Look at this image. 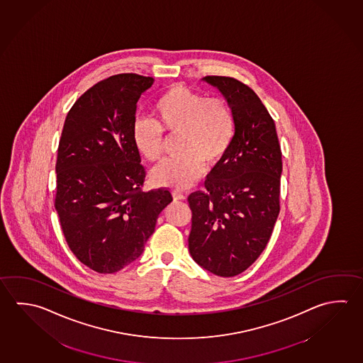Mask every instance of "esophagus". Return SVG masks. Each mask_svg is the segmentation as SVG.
I'll use <instances>...</instances> for the list:
<instances>
[{
  "mask_svg": "<svg viewBox=\"0 0 363 363\" xmlns=\"http://www.w3.org/2000/svg\"><path fill=\"white\" fill-rule=\"evenodd\" d=\"M172 198H174L175 201H185V199H186L184 194H182V193L178 191H172Z\"/></svg>",
  "mask_w": 363,
  "mask_h": 363,
  "instance_id": "1",
  "label": "esophagus"
}]
</instances>
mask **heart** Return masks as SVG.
Masks as SVG:
<instances>
[{
  "label": "heart",
  "mask_w": 363,
  "mask_h": 363,
  "mask_svg": "<svg viewBox=\"0 0 363 363\" xmlns=\"http://www.w3.org/2000/svg\"><path fill=\"white\" fill-rule=\"evenodd\" d=\"M156 121L135 120L133 143L148 161L162 155V132L179 134L178 157L162 161L151 172L155 184L188 189L205 172V165L218 164L229 150L235 123L229 104L223 99H206L189 86L175 84L153 106Z\"/></svg>",
  "instance_id": "1"
}]
</instances>
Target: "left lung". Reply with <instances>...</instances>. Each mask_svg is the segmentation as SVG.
<instances>
[{
    "label": "left lung",
    "instance_id": "1",
    "mask_svg": "<svg viewBox=\"0 0 363 363\" xmlns=\"http://www.w3.org/2000/svg\"><path fill=\"white\" fill-rule=\"evenodd\" d=\"M202 80L224 96L235 130L206 191L188 197L189 253L205 270L231 277L247 270L270 240L280 211L281 150L274 120L250 86L228 77Z\"/></svg>",
    "mask_w": 363,
    "mask_h": 363
}]
</instances>
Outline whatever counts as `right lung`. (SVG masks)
<instances>
[{
    "instance_id": "add662e5",
    "label": "right lung",
    "mask_w": 363,
    "mask_h": 363,
    "mask_svg": "<svg viewBox=\"0 0 363 363\" xmlns=\"http://www.w3.org/2000/svg\"><path fill=\"white\" fill-rule=\"evenodd\" d=\"M155 79L119 74L74 104L61 133L56 199L61 229L82 264L113 274L145 251L167 189L143 191L145 172L133 143L137 102Z\"/></svg>"
}]
</instances>
